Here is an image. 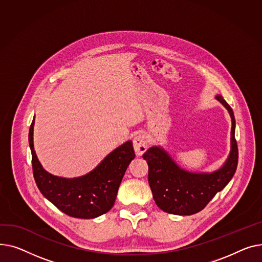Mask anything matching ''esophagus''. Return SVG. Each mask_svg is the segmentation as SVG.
Segmentation results:
<instances>
[{"label":"esophagus","instance_id":"obj_1","mask_svg":"<svg viewBox=\"0 0 262 262\" xmlns=\"http://www.w3.org/2000/svg\"><path fill=\"white\" fill-rule=\"evenodd\" d=\"M133 147L134 151L137 156H143L148 148L147 137L145 134H138L134 137L133 140Z\"/></svg>","mask_w":262,"mask_h":262}]
</instances>
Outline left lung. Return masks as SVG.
Masks as SVG:
<instances>
[{
  "instance_id": "8db88e82",
  "label": "left lung",
  "mask_w": 262,
  "mask_h": 262,
  "mask_svg": "<svg viewBox=\"0 0 262 262\" xmlns=\"http://www.w3.org/2000/svg\"><path fill=\"white\" fill-rule=\"evenodd\" d=\"M232 118L230 151L225 163L212 172H191L181 168L169 153L160 146H153L144 153L149 171L148 181L153 200L165 212L189 216L201 211L233 179L238 165V147L235 138L236 121L232 107L217 95Z\"/></svg>"
}]
</instances>
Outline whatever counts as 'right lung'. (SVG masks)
<instances>
[{"instance_id":"add662e5","label":"right lung","mask_w":262,"mask_h":262,"mask_svg":"<svg viewBox=\"0 0 262 262\" xmlns=\"http://www.w3.org/2000/svg\"><path fill=\"white\" fill-rule=\"evenodd\" d=\"M35 117L29 128L34 178L41 193L68 216L94 219L109 211L115 202L122 178L135 158L132 141L110 152L92 171L78 178H62L48 172L34 148Z\"/></svg>"}]
</instances>
